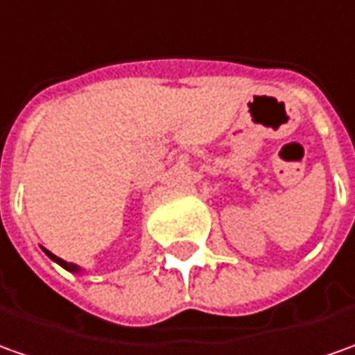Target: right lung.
<instances>
[{"mask_svg":"<svg viewBox=\"0 0 355 355\" xmlns=\"http://www.w3.org/2000/svg\"><path fill=\"white\" fill-rule=\"evenodd\" d=\"M44 252L48 254V257H50V259L54 260V262H58V264H60L62 268L69 270V272H79V266H76V264H71V262H66V260H62V259H58L56 254H52V252H50V250H46V248H44Z\"/></svg>","mask_w":355,"mask_h":355,"instance_id":"add662e5","label":"right lung"}]
</instances>
